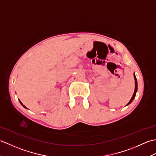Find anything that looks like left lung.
Returning <instances> with one entry per match:
<instances>
[{"mask_svg":"<svg viewBox=\"0 0 156 156\" xmlns=\"http://www.w3.org/2000/svg\"><path fill=\"white\" fill-rule=\"evenodd\" d=\"M134 78H135V91H134V93H133V97H132V98H131L130 101H129V102H128V104H127V105L130 104L131 102L133 101L134 98L135 97V95H136V92H137V79H136V77H135V74H134Z\"/></svg>","mask_w":156,"mask_h":156,"instance_id":"obj_1","label":"left lung"}]
</instances>
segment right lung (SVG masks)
<instances>
[{
	"label": "right lung",
	"mask_w": 156,
	"mask_h": 156,
	"mask_svg": "<svg viewBox=\"0 0 156 156\" xmlns=\"http://www.w3.org/2000/svg\"><path fill=\"white\" fill-rule=\"evenodd\" d=\"M19 102H20V103H21V105H23V107H25V108H26V107H25V106H24V105H23V104H22V102H21V101H19Z\"/></svg>",
	"instance_id": "obj_1"
}]
</instances>
